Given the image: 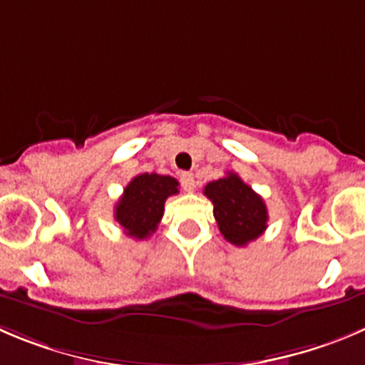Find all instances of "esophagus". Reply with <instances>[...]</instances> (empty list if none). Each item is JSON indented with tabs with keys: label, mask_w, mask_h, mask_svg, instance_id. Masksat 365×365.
Segmentation results:
<instances>
[{
	"label": "esophagus",
	"mask_w": 365,
	"mask_h": 365,
	"mask_svg": "<svg viewBox=\"0 0 365 365\" xmlns=\"http://www.w3.org/2000/svg\"><path fill=\"white\" fill-rule=\"evenodd\" d=\"M180 186L185 188V192H193V190H195V177H193V173H180Z\"/></svg>",
	"instance_id": "1"
}]
</instances>
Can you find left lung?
<instances>
[{
    "label": "left lung",
    "mask_w": 365,
    "mask_h": 365,
    "mask_svg": "<svg viewBox=\"0 0 365 365\" xmlns=\"http://www.w3.org/2000/svg\"><path fill=\"white\" fill-rule=\"evenodd\" d=\"M204 195L213 202L218 229L232 245L244 247L267 229L265 202L237 173L229 172L222 179L207 182Z\"/></svg>",
    "instance_id": "obj_1"
}]
</instances>
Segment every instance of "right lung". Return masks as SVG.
Returning a JSON list of instances; mask_svg holds the SVG:
<instances>
[{"mask_svg":"<svg viewBox=\"0 0 365 365\" xmlns=\"http://www.w3.org/2000/svg\"><path fill=\"white\" fill-rule=\"evenodd\" d=\"M179 182L170 175L140 173L123 190L114 210V218L125 235L145 240L158 229L163 218L165 202L170 195L179 193Z\"/></svg>","mask_w":365,"mask_h":365,"instance_id":"1","label":"right lung"}]
</instances>
